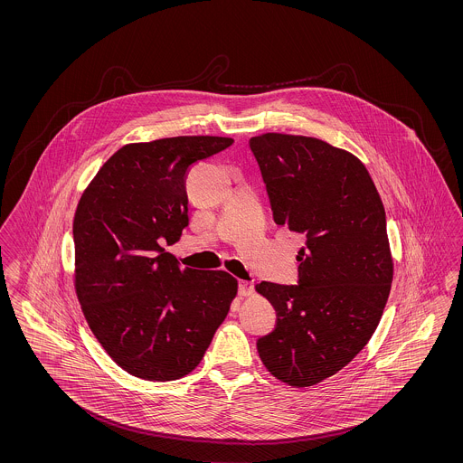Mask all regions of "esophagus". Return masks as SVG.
I'll return each instance as SVG.
<instances>
[{
    "label": "esophagus",
    "mask_w": 463,
    "mask_h": 463,
    "mask_svg": "<svg viewBox=\"0 0 463 463\" xmlns=\"http://www.w3.org/2000/svg\"><path fill=\"white\" fill-rule=\"evenodd\" d=\"M253 283L251 281H240V285H238V293L241 295V297H248V295H251L253 293Z\"/></svg>",
    "instance_id": "34e87169"
}]
</instances>
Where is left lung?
<instances>
[{"mask_svg": "<svg viewBox=\"0 0 463 463\" xmlns=\"http://www.w3.org/2000/svg\"><path fill=\"white\" fill-rule=\"evenodd\" d=\"M278 225L304 236L298 283L262 281L276 328L259 338L265 368L293 387L340 372L378 326L392 283L385 210L355 156L300 135L250 138Z\"/></svg>", "mask_w": 463, "mask_h": 463, "instance_id": "obj_1", "label": "left lung"}]
</instances>
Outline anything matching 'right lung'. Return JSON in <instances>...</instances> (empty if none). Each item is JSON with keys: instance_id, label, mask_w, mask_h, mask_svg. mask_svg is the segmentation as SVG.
Segmentation results:
<instances>
[{"instance_id": "1", "label": "right lung", "mask_w": 463, "mask_h": 463, "mask_svg": "<svg viewBox=\"0 0 463 463\" xmlns=\"http://www.w3.org/2000/svg\"><path fill=\"white\" fill-rule=\"evenodd\" d=\"M229 146L225 137L125 146L80 199L76 293L100 345L133 376L166 382L191 373L238 293L231 274L182 269L163 248L189 225L185 174Z\"/></svg>"}]
</instances>
